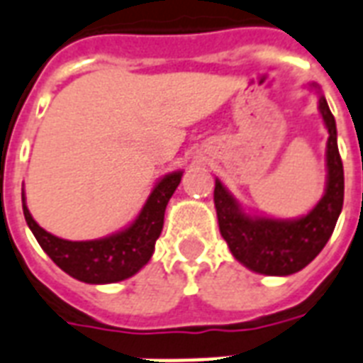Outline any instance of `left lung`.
Returning a JSON list of instances; mask_svg holds the SVG:
<instances>
[{
    "label": "left lung",
    "mask_w": 363,
    "mask_h": 363,
    "mask_svg": "<svg viewBox=\"0 0 363 363\" xmlns=\"http://www.w3.org/2000/svg\"><path fill=\"white\" fill-rule=\"evenodd\" d=\"M312 88L318 86L312 84ZM320 113L329 132L327 184L320 203L306 216L296 220L250 216L216 179L214 206L220 233L231 255L256 274L291 275L306 268L325 247L339 220L345 199V172L337 147L335 116L323 95H320Z\"/></svg>",
    "instance_id": "1"
}]
</instances>
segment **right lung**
Wrapping results in <instances>:
<instances>
[{
    "instance_id": "1",
    "label": "right lung",
    "mask_w": 363,
    "mask_h": 363,
    "mask_svg": "<svg viewBox=\"0 0 363 363\" xmlns=\"http://www.w3.org/2000/svg\"><path fill=\"white\" fill-rule=\"evenodd\" d=\"M184 172H170L155 185L140 216L126 230L94 241H67L40 228L24 203L26 223L53 262L74 279L91 285L116 283L138 274L151 260L155 243L164 225L166 204L182 182Z\"/></svg>"
}]
</instances>
